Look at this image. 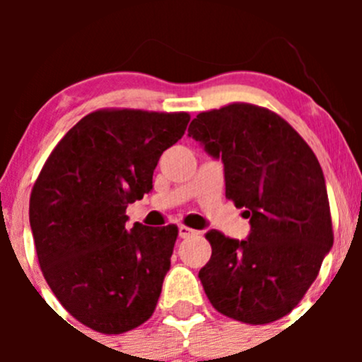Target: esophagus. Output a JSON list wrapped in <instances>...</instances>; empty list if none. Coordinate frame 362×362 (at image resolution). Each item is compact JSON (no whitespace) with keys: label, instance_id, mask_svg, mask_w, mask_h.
Masks as SVG:
<instances>
[{"label":"esophagus","instance_id":"34e87169","mask_svg":"<svg viewBox=\"0 0 362 362\" xmlns=\"http://www.w3.org/2000/svg\"><path fill=\"white\" fill-rule=\"evenodd\" d=\"M194 233H196L194 229L187 228V226H184V224L178 226V236H180V238H189V236H192Z\"/></svg>","mask_w":362,"mask_h":362}]
</instances>
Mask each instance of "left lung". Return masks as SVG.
<instances>
[{
    "label": "left lung",
    "mask_w": 362,
    "mask_h": 362,
    "mask_svg": "<svg viewBox=\"0 0 362 362\" xmlns=\"http://www.w3.org/2000/svg\"><path fill=\"white\" fill-rule=\"evenodd\" d=\"M189 136L224 163L226 198L250 218L247 240L206 233L199 280L211 306L245 324L296 308L333 247L322 168L289 122L268 108L231 103L202 112Z\"/></svg>",
    "instance_id": "8db88e82"
}]
</instances>
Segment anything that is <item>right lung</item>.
Segmentation results:
<instances>
[{"label":"right lung","mask_w":362,"mask_h":362,"mask_svg":"<svg viewBox=\"0 0 362 362\" xmlns=\"http://www.w3.org/2000/svg\"><path fill=\"white\" fill-rule=\"evenodd\" d=\"M187 112L105 108L80 119L43 164L29 224L47 284L78 322L103 334L134 329L154 313L178 228H126V208L151 192Z\"/></svg>","instance_id":"add662e5"}]
</instances>
